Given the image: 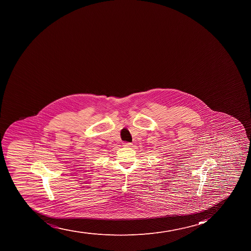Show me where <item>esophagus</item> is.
Masks as SVG:
<instances>
[{"label": "esophagus", "instance_id": "34e87169", "mask_svg": "<svg viewBox=\"0 0 251 251\" xmlns=\"http://www.w3.org/2000/svg\"><path fill=\"white\" fill-rule=\"evenodd\" d=\"M132 146V143L131 142H124V147H129Z\"/></svg>", "mask_w": 251, "mask_h": 251}]
</instances>
